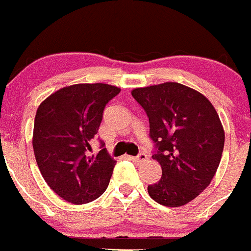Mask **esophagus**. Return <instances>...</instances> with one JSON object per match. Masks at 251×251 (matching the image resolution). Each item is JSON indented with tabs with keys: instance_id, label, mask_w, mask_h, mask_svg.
<instances>
[{
	"instance_id": "1",
	"label": "esophagus",
	"mask_w": 251,
	"mask_h": 251,
	"mask_svg": "<svg viewBox=\"0 0 251 251\" xmlns=\"http://www.w3.org/2000/svg\"><path fill=\"white\" fill-rule=\"evenodd\" d=\"M128 157V159H130V160L135 161V163H142V161H146L148 157L147 154H145V153H140L137 157H130V155H126Z\"/></svg>"
}]
</instances>
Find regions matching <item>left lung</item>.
<instances>
[{
    "label": "left lung",
    "mask_w": 251,
    "mask_h": 251,
    "mask_svg": "<svg viewBox=\"0 0 251 251\" xmlns=\"http://www.w3.org/2000/svg\"><path fill=\"white\" fill-rule=\"evenodd\" d=\"M131 96L148 116L158 147L153 159L163 171L148 194L163 206H184L208 187L219 166L225 142L219 115L203 94L178 82L134 88Z\"/></svg>",
    "instance_id": "8db88e82"
}]
</instances>
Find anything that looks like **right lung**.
I'll use <instances>...</instances> for the list:
<instances>
[{"label": "right lung", "instance_id": "1", "mask_svg": "<svg viewBox=\"0 0 251 251\" xmlns=\"http://www.w3.org/2000/svg\"><path fill=\"white\" fill-rule=\"evenodd\" d=\"M121 92L107 83H76L50 94L34 118V157L43 178L60 198L74 204L98 199L116 165L103 148L88 155L105 105Z\"/></svg>", "mask_w": 251, "mask_h": 251}]
</instances>
